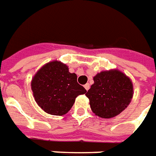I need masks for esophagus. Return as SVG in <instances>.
<instances>
[{
    "label": "esophagus",
    "mask_w": 156,
    "mask_h": 156,
    "mask_svg": "<svg viewBox=\"0 0 156 156\" xmlns=\"http://www.w3.org/2000/svg\"><path fill=\"white\" fill-rule=\"evenodd\" d=\"M84 87H85V89H86V90H88L90 89V84H89V83L86 84V85L84 86Z\"/></svg>",
    "instance_id": "obj_1"
}]
</instances>
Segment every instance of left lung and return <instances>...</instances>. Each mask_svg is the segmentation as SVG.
I'll return each mask as SVG.
<instances>
[{"mask_svg":"<svg viewBox=\"0 0 156 156\" xmlns=\"http://www.w3.org/2000/svg\"><path fill=\"white\" fill-rule=\"evenodd\" d=\"M86 95L92 111L101 118H112L127 107L133 96L131 80L119 70L102 71Z\"/></svg>","mask_w":156,"mask_h":156,"instance_id":"8db88e82","label":"left lung"}]
</instances>
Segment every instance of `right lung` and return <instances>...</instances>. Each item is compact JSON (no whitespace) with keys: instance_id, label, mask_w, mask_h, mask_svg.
I'll return each instance as SVG.
<instances>
[{"instance_id":"1","label":"right lung","mask_w":156,"mask_h":156,"mask_svg":"<svg viewBox=\"0 0 156 156\" xmlns=\"http://www.w3.org/2000/svg\"><path fill=\"white\" fill-rule=\"evenodd\" d=\"M31 90L36 103L46 113L63 115L73 106L75 100L86 90L77 82L75 73L59 61L42 67L31 81Z\"/></svg>"}]
</instances>
